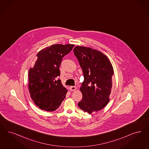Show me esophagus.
Returning a JSON list of instances; mask_svg holds the SVG:
<instances>
[{
  "instance_id": "1",
  "label": "esophagus",
  "mask_w": 149,
  "mask_h": 149,
  "mask_svg": "<svg viewBox=\"0 0 149 149\" xmlns=\"http://www.w3.org/2000/svg\"><path fill=\"white\" fill-rule=\"evenodd\" d=\"M70 91H74L76 90V87L74 86H71L70 87Z\"/></svg>"
}]
</instances>
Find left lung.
Returning a JSON list of instances; mask_svg holds the SVG:
<instances>
[{
	"instance_id": "1",
	"label": "left lung",
	"mask_w": 149,
	"mask_h": 149,
	"mask_svg": "<svg viewBox=\"0 0 149 149\" xmlns=\"http://www.w3.org/2000/svg\"><path fill=\"white\" fill-rule=\"evenodd\" d=\"M84 74L81 87L83 97L78 105L91 114L101 110L109 102L113 69L102 53L88 47L76 46L73 49Z\"/></svg>"
}]
</instances>
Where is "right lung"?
Listing matches in <instances>:
<instances>
[{
  "instance_id": "1",
  "label": "right lung",
  "mask_w": 149,
  "mask_h": 149,
  "mask_svg": "<svg viewBox=\"0 0 149 149\" xmlns=\"http://www.w3.org/2000/svg\"><path fill=\"white\" fill-rule=\"evenodd\" d=\"M74 45L54 44L41 50L37 60L29 72V88L31 99L41 110H56L66 97L67 90L58 77L63 58Z\"/></svg>"
}]
</instances>
